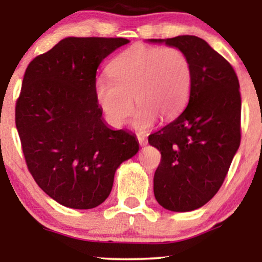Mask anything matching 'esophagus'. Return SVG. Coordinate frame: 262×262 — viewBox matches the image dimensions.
I'll list each match as a JSON object with an SVG mask.
<instances>
[{
  "label": "esophagus",
  "instance_id": "obj_1",
  "mask_svg": "<svg viewBox=\"0 0 262 262\" xmlns=\"http://www.w3.org/2000/svg\"><path fill=\"white\" fill-rule=\"evenodd\" d=\"M137 139H138L139 145L144 146V145L148 144V139H146V137H145L144 135H137Z\"/></svg>",
  "mask_w": 262,
  "mask_h": 262
}]
</instances>
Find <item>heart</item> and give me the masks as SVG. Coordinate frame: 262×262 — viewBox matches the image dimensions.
Wrapping results in <instances>:
<instances>
[{
    "label": "heart",
    "instance_id": "1",
    "mask_svg": "<svg viewBox=\"0 0 262 262\" xmlns=\"http://www.w3.org/2000/svg\"><path fill=\"white\" fill-rule=\"evenodd\" d=\"M111 78L98 77L94 94L113 126H121L138 110L135 126L145 130L157 117L170 120L185 108L193 81L192 66L182 50L173 46L135 45L116 57L108 67Z\"/></svg>",
    "mask_w": 262,
    "mask_h": 262
}]
</instances>
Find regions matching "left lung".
<instances>
[{"label":"left lung","mask_w":262,"mask_h":262,"mask_svg":"<svg viewBox=\"0 0 262 262\" xmlns=\"http://www.w3.org/2000/svg\"><path fill=\"white\" fill-rule=\"evenodd\" d=\"M150 41L182 50L192 66L187 107L149 136V144L161 152L154 175L155 198L164 209L187 212L213 198L241 143L238 78L231 64L195 35Z\"/></svg>","instance_id":"left-lung-1"}]
</instances>
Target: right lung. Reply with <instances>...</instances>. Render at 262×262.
Listing matches in <instances>:
<instances>
[{
	"label": "right lung",
	"mask_w": 262,
	"mask_h": 262,
	"mask_svg": "<svg viewBox=\"0 0 262 262\" xmlns=\"http://www.w3.org/2000/svg\"><path fill=\"white\" fill-rule=\"evenodd\" d=\"M125 38L60 40L28 64L15 124L28 170L60 205L87 210L105 202L114 174L138 152L134 135L112 130L94 94L96 70Z\"/></svg>",
	"instance_id": "add662e5"
}]
</instances>
